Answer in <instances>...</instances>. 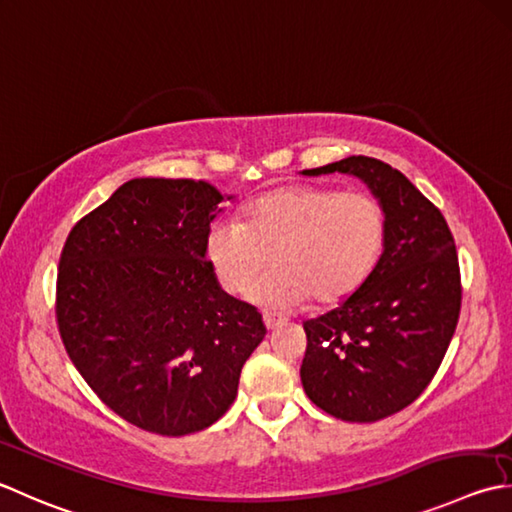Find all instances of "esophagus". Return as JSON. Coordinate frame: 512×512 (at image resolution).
I'll return each instance as SVG.
<instances>
[{
	"instance_id": "obj_1",
	"label": "esophagus",
	"mask_w": 512,
	"mask_h": 512,
	"mask_svg": "<svg viewBox=\"0 0 512 512\" xmlns=\"http://www.w3.org/2000/svg\"><path fill=\"white\" fill-rule=\"evenodd\" d=\"M286 322L284 317H277V315H270V313H264V326L268 328V330H273V328H277V326H282Z\"/></svg>"
}]
</instances>
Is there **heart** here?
Instances as JSON below:
<instances>
[{
  "label": "heart",
  "instance_id": "heart-1",
  "mask_svg": "<svg viewBox=\"0 0 512 512\" xmlns=\"http://www.w3.org/2000/svg\"><path fill=\"white\" fill-rule=\"evenodd\" d=\"M386 237V208L368 190L288 186L250 202L244 222L210 226L206 257L230 295L250 293L273 259L277 268L255 290L259 302L333 304L370 277Z\"/></svg>",
  "mask_w": 512,
  "mask_h": 512
}]
</instances>
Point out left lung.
Masks as SVG:
<instances>
[{
	"label": "left lung",
	"instance_id": "1",
	"mask_svg": "<svg viewBox=\"0 0 512 512\" xmlns=\"http://www.w3.org/2000/svg\"><path fill=\"white\" fill-rule=\"evenodd\" d=\"M364 179L386 208L379 264L344 304L304 322L302 384L310 402L344 422L399 413L435 377L457 328L462 275L439 208L382 159L353 155L304 170Z\"/></svg>",
	"mask_w": 512,
	"mask_h": 512
}]
</instances>
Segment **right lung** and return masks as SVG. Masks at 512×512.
Wrapping results in <instances>:
<instances>
[{
	"label": "right lung",
	"instance_id": "obj_1",
	"mask_svg": "<svg viewBox=\"0 0 512 512\" xmlns=\"http://www.w3.org/2000/svg\"><path fill=\"white\" fill-rule=\"evenodd\" d=\"M222 195L195 179L119 186L70 230L57 270L62 344L128 424L182 437L222 417L266 326L206 259Z\"/></svg>",
	"mask_w": 512,
	"mask_h": 512
}]
</instances>
